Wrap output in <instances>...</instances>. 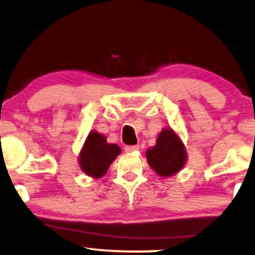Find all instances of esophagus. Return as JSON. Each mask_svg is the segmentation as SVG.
Instances as JSON below:
<instances>
[{
	"label": "esophagus",
	"mask_w": 255,
	"mask_h": 255,
	"mask_svg": "<svg viewBox=\"0 0 255 255\" xmlns=\"http://www.w3.org/2000/svg\"><path fill=\"white\" fill-rule=\"evenodd\" d=\"M138 145L137 144H135V145H126L125 147V150L127 151V152H133V151H136V150H138Z\"/></svg>",
	"instance_id": "esophagus-1"
}]
</instances>
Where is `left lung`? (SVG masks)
Masks as SVG:
<instances>
[{
  "label": "left lung",
  "instance_id": "8db88e82",
  "mask_svg": "<svg viewBox=\"0 0 255 255\" xmlns=\"http://www.w3.org/2000/svg\"><path fill=\"white\" fill-rule=\"evenodd\" d=\"M149 165L159 176H171L181 170L185 163L184 145L171 129H163L155 147L145 152Z\"/></svg>",
  "mask_w": 255,
  "mask_h": 255
}]
</instances>
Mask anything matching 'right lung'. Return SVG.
Instances as JSON below:
<instances>
[{"label":"right lung","mask_w":255,"mask_h":255,"mask_svg":"<svg viewBox=\"0 0 255 255\" xmlns=\"http://www.w3.org/2000/svg\"><path fill=\"white\" fill-rule=\"evenodd\" d=\"M120 152V147L113 143L108 144L103 135L92 131L80 152V167L87 175L99 178L106 174L111 163Z\"/></svg>","instance_id":"add662e5"}]
</instances>
